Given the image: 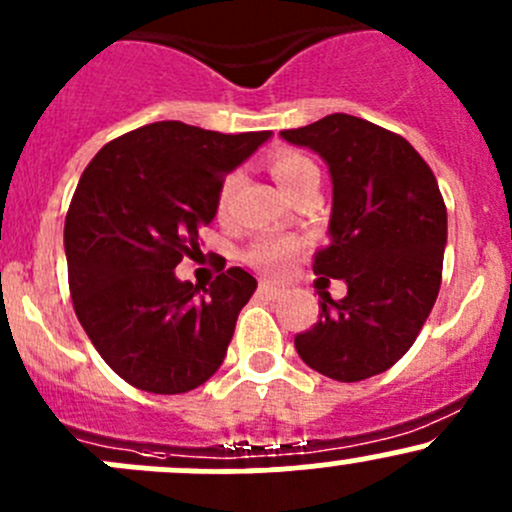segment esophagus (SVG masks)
I'll return each instance as SVG.
<instances>
[{
    "mask_svg": "<svg viewBox=\"0 0 512 512\" xmlns=\"http://www.w3.org/2000/svg\"><path fill=\"white\" fill-rule=\"evenodd\" d=\"M260 294H262V297H267V299H277L282 294V289L270 285V282H260Z\"/></svg>",
    "mask_w": 512,
    "mask_h": 512,
    "instance_id": "obj_1",
    "label": "esophagus"
}]
</instances>
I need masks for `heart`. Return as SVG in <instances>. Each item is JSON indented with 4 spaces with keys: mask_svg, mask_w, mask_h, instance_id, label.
<instances>
[{
    "mask_svg": "<svg viewBox=\"0 0 512 512\" xmlns=\"http://www.w3.org/2000/svg\"><path fill=\"white\" fill-rule=\"evenodd\" d=\"M270 173L287 195H292L294 190L302 188L307 180L319 178L317 165H314L307 156L294 151L272 153ZM232 188H235V175H227L223 183H220V190H218L220 218L227 213V203H230ZM294 252H297V242L285 240V237H257V240L245 250V262L255 267V270L265 272V275L280 277L287 272Z\"/></svg>",
    "mask_w": 512,
    "mask_h": 512,
    "instance_id": "b5f03b06",
    "label": "heart"
}]
</instances>
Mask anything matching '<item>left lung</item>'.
<instances>
[{
	"instance_id": "left-lung-1",
	"label": "left lung",
	"mask_w": 512,
	"mask_h": 512,
	"mask_svg": "<svg viewBox=\"0 0 512 512\" xmlns=\"http://www.w3.org/2000/svg\"><path fill=\"white\" fill-rule=\"evenodd\" d=\"M280 136L329 165V245L312 267L347 282L339 302L319 292V322L294 347L329 379H369L409 352L441 289L448 220L436 175L399 133L349 113Z\"/></svg>"
}]
</instances>
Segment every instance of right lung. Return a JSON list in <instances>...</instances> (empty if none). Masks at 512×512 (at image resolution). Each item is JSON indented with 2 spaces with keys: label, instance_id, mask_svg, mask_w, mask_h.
Returning <instances> with one entry per match:
<instances>
[{
  "label": "right lung",
  "instance_id": "obj_1",
  "mask_svg": "<svg viewBox=\"0 0 512 512\" xmlns=\"http://www.w3.org/2000/svg\"><path fill=\"white\" fill-rule=\"evenodd\" d=\"M270 136L158 121L86 165L64 225L71 299L101 359L136 389L185 394L223 364L257 280L230 267L200 292L175 267L200 250L225 175Z\"/></svg>",
  "mask_w": 512,
  "mask_h": 512
}]
</instances>
